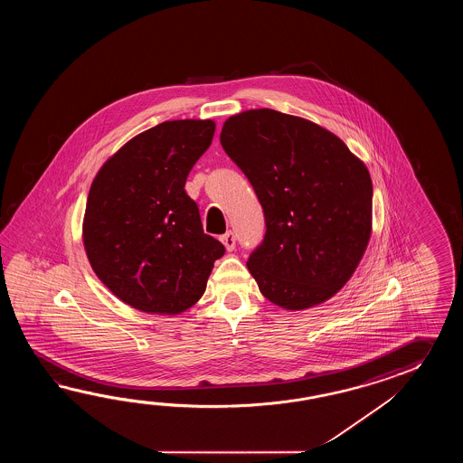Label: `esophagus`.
I'll use <instances>...</instances> for the list:
<instances>
[{
	"label": "esophagus",
	"mask_w": 463,
	"mask_h": 463,
	"mask_svg": "<svg viewBox=\"0 0 463 463\" xmlns=\"http://www.w3.org/2000/svg\"><path fill=\"white\" fill-rule=\"evenodd\" d=\"M220 240H222V243L225 245V248H227L228 251H232V250L235 248L236 238L235 233H233V232H227L225 235H222V238H220Z\"/></svg>",
	"instance_id": "1"
}]
</instances>
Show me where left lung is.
Here are the masks:
<instances>
[{"label": "left lung", "instance_id": "1", "mask_svg": "<svg viewBox=\"0 0 463 463\" xmlns=\"http://www.w3.org/2000/svg\"><path fill=\"white\" fill-rule=\"evenodd\" d=\"M220 142L265 212V238L246 261L260 291L286 309L335 295L371 236L364 164L335 134L273 109L228 118Z\"/></svg>", "mask_w": 463, "mask_h": 463}]
</instances>
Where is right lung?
Returning a JSON list of instances; mask_svg holds the SVG:
<instances>
[{
  "label": "right lung",
  "mask_w": 463,
  "mask_h": 463,
  "mask_svg": "<svg viewBox=\"0 0 463 463\" xmlns=\"http://www.w3.org/2000/svg\"><path fill=\"white\" fill-rule=\"evenodd\" d=\"M215 134L212 120H167L128 140L89 190L84 246L99 279L124 303L178 315L225 253L203 233L185 180Z\"/></svg>",
  "instance_id": "right-lung-1"
}]
</instances>
